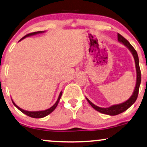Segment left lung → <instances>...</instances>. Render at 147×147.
<instances>
[{
    "label": "left lung",
    "mask_w": 147,
    "mask_h": 147,
    "mask_svg": "<svg viewBox=\"0 0 147 147\" xmlns=\"http://www.w3.org/2000/svg\"><path fill=\"white\" fill-rule=\"evenodd\" d=\"M117 40L119 42L123 44V45L125 46V47L129 49V51H130L131 53H132L134 59L135 65H136V86H135L134 88V92H133L132 96L129 97L127 100H125V102H122V103L113 105H111L107 108L99 107L93 104L88 98L86 97V98L88 102H89V104H90L95 110L100 112V113L107 114V115H116L121 113H123V111H126L127 109L130 107L134 103L135 101L136 100L137 97H138L139 87H140V84L141 82V73L140 67H139V59L138 54H137L136 50H135L134 47L130 45V43H129L125 38H123L122 36L120 35L119 34H117Z\"/></svg>",
    "instance_id": "left-lung-1"
}]
</instances>
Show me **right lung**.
I'll return each mask as SVG.
<instances>
[{
  "mask_svg": "<svg viewBox=\"0 0 147 147\" xmlns=\"http://www.w3.org/2000/svg\"><path fill=\"white\" fill-rule=\"evenodd\" d=\"M46 31H38V32H33V33H30V34H27V35H26L25 36H24V37L22 38V39L20 40V41L26 38V37H29V36H34V35H36V34H41V33H44V32H45ZM19 41V42H20ZM62 93L63 92L61 91V92H60L59 94V96L58 97V99H57V100L56 101V102L51 107H50L49 109H46V110H43V111H26V110H24L23 109L20 108V107H18V105H17L15 103L14 101L13 100V99H11L12 100V102L13 103L14 105L20 111H21L22 112V113H24V114H26V115H27L29 116V117H33V118H42V117H46L47 115H49V114L52 113V112L54 111V110L55 109V108L57 107V105H58L59 102L60 100V98L61 97V95H62Z\"/></svg>",
  "mask_w": 147,
  "mask_h": 147,
  "instance_id": "add662e5",
  "label": "right lung"
}]
</instances>
